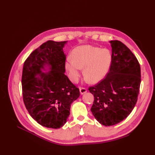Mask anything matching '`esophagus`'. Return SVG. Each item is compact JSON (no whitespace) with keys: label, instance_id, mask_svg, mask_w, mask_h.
Masks as SVG:
<instances>
[{"label":"esophagus","instance_id":"34e87169","mask_svg":"<svg viewBox=\"0 0 155 155\" xmlns=\"http://www.w3.org/2000/svg\"><path fill=\"white\" fill-rule=\"evenodd\" d=\"M79 91H80L81 94H85V92H87V90L84 87H79Z\"/></svg>","mask_w":155,"mask_h":155}]
</instances>
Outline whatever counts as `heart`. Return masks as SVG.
Instances as JSON below:
<instances>
[{"instance_id":"1","label":"heart","mask_w":155,"mask_h":155,"mask_svg":"<svg viewBox=\"0 0 155 155\" xmlns=\"http://www.w3.org/2000/svg\"><path fill=\"white\" fill-rule=\"evenodd\" d=\"M72 55V58H67L65 67L73 81H76L80 77L81 68H85L84 77L91 83L101 81L109 72L112 54L108 49L90 45L79 46L74 49Z\"/></svg>"}]
</instances>
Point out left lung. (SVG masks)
Listing matches in <instances>:
<instances>
[{"instance_id": "1", "label": "left lung", "mask_w": 155, "mask_h": 155, "mask_svg": "<svg viewBox=\"0 0 155 155\" xmlns=\"http://www.w3.org/2000/svg\"><path fill=\"white\" fill-rule=\"evenodd\" d=\"M112 64L107 76L88 88L94 97L91 112L105 126L120 123L127 117L137 104L141 83L138 61L120 41H110Z\"/></svg>"}]
</instances>
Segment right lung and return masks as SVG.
Here are the masks:
<instances>
[{"instance_id": "right-lung-1", "label": "right lung", "mask_w": 155, "mask_h": 155, "mask_svg": "<svg viewBox=\"0 0 155 155\" xmlns=\"http://www.w3.org/2000/svg\"><path fill=\"white\" fill-rule=\"evenodd\" d=\"M67 42L48 41L31 52L23 65L24 104L32 118L45 127H63L72 103L80 95L79 88L64 74L66 55L63 48ZM45 64L51 70L41 73Z\"/></svg>"}]
</instances>
